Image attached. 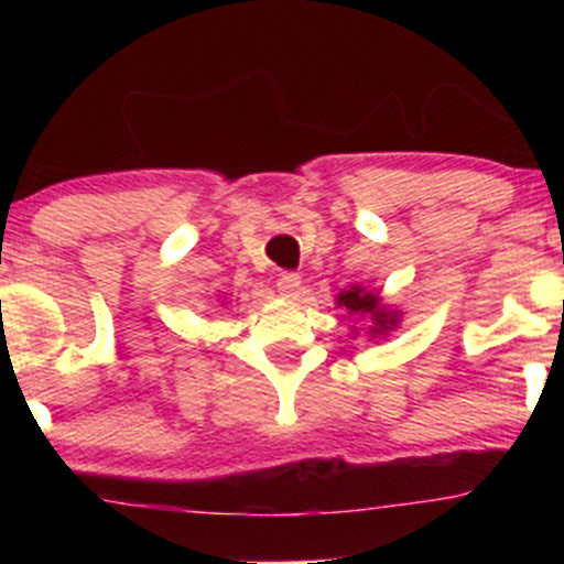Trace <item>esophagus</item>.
<instances>
[{"label":"esophagus","instance_id":"esophagus-1","mask_svg":"<svg viewBox=\"0 0 564 564\" xmlns=\"http://www.w3.org/2000/svg\"><path fill=\"white\" fill-rule=\"evenodd\" d=\"M278 291H281L286 300H296L302 291V278L296 273H281L278 275Z\"/></svg>","mask_w":564,"mask_h":564}]
</instances>
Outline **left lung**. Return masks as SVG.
<instances>
[{
    "mask_svg": "<svg viewBox=\"0 0 564 564\" xmlns=\"http://www.w3.org/2000/svg\"><path fill=\"white\" fill-rule=\"evenodd\" d=\"M336 304L345 307L349 315H366V318L371 321L368 336L390 334L400 321V313L384 307V304H381V296L373 294V291H366L364 286H349L347 291H341V294L336 296Z\"/></svg>",
    "mask_w": 564,
    "mask_h": 564,
    "instance_id": "obj_1",
    "label": "left lung"
}]
</instances>
